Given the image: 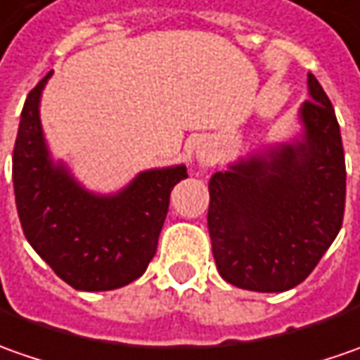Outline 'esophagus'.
Instances as JSON below:
<instances>
[{"mask_svg": "<svg viewBox=\"0 0 360 360\" xmlns=\"http://www.w3.org/2000/svg\"><path fill=\"white\" fill-rule=\"evenodd\" d=\"M195 161H197V165L199 167H209L211 163H213V155H211V151L201 145L199 149H197V153H195Z\"/></svg>", "mask_w": 360, "mask_h": 360, "instance_id": "1", "label": "esophagus"}]
</instances>
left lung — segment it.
<instances>
[{
    "label": "left lung",
    "instance_id": "1",
    "mask_svg": "<svg viewBox=\"0 0 360 360\" xmlns=\"http://www.w3.org/2000/svg\"><path fill=\"white\" fill-rule=\"evenodd\" d=\"M299 109L303 133L217 171L207 225L219 275L247 291L303 283L339 235L347 171L335 109L313 73Z\"/></svg>",
    "mask_w": 360,
    "mask_h": 360
}]
</instances>
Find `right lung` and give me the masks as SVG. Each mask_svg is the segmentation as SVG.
Returning <instances> with one entry per match:
<instances>
[{
    "instance_id": "obj_1",
    "label": "right lung",
    "mask_w": 360,
    "mask_h": 360,
    "mask_svg": "<svg viewBox=\"0 0 360 360\" xmlns=\"http://www.w3.org/2000/svg\"><path fill=\"white\" fill-rule=\"evenodd\" d=\"M51 73L27 95L13 147L21 229L35 253L73 289L113 291L139 279L155 257L169 195L187 177V167L143 171L113 195L87 191L49 157L39 99Z\"/></svg>"
}]
</instances>
